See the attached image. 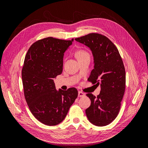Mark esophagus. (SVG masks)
Returning a JSON list of instances; mask_svg holds the SVG:
<instances>
[{"label": "esophagus", "mask_w": 148, "mask_h": 148, "mask_svg": "<svg viewBox=\"0 0 148 148\" xmlns=\"http://www.w3.org/2000/svg\"><path fill=\"white\" fill-rule=\"evenodd\" d=\"M85 96V94L82 91H78V97H83Z\"/></svg>", "instance_id": "34e87169"}]
</instances>
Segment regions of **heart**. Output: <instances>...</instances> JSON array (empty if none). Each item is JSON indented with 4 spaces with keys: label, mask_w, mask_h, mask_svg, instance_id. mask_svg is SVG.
I'll return each mask as SVG.
<instances>
[{
    "label": "heart",
    "mask_w": 148,
    "mask_h": 148,
    "mask_svg": "<svg viewBox=\"0 0 148 148\" xmlns=\"http://www.w3.org/2000/svg\"><path fill=\"white\" fill-rule=\"evenodd\" d=\"M86 56H89V54L87 52H86L84 51H79L77 52V53H76V56H77L78 59H81V58Z\"/></svg>",
    "instance_id": "heart-1"
}]
</instances>
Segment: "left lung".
Segmentation results:
<instances>
[{"label":"left lung","instance_id":"obj_1","mask_svg":"<svg viewBox=\"0 0 148 148\" xmlns=\"http://www.w3.org/2000/svg\"><path fill=\"white\" fill-rule=\"evenodd\" d=\"M90 49L94 69L88 80L100 84L97 97L88 93L91 106L85 110L88 120L98 127L109 125L117 117L125 89V70L117 48L109 39L91 33L75 39Z\"/></svg>","mask_w":148,"mask_h":148}]
</instances>
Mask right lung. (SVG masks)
Instances as JSON below:
<instances>
[{
    "mask_svg": "<svg viewBox=\"0 0 148 148\" xmlns=\"http://www.w3.org/2000/svg\"><path fill=\"white\" fill-rule=\"evenodd\" d=\"M73 41L52 37L39 40L25 57L21 72L25 99L35 118L49 126L64 120L78 96L75 88L57 90L53 79L62 73L64 53Z\"/></svg>",
    "mask_w": 148,
    "mask_h": 148,
    "instance_id": "1",
    "label": "right lung"
}]
</instances>
